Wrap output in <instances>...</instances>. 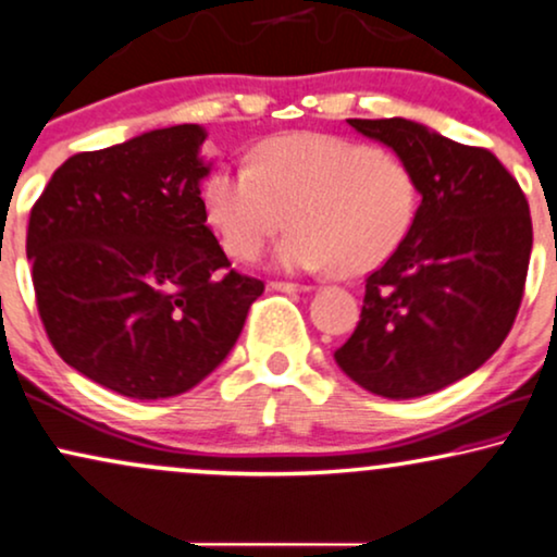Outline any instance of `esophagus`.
Masks as SVG:
<instances>
[{
	"mask_svg": "<svg viewBox=\"0 0 557 557\" xmlns=\"http://www.w3.org/2000/svg\"><path fill=\"white\" fill-rule=\"evenodd\" d=\"M273 292H286V294H294V292H309V286L305 284H292V281H271L269 284Z\"/></svg>",
	"mask_w": 557,
	"mask_h": 557,
	"instance_id": "obj_1",
	"label": "esophagus"
}]
</instances>
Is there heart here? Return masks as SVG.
<instances>
[{"mask_svg":"<svg viewBox=\"0 0 557 557\" xmlns=\"http://www.w3.org/2000/svg\"><path fill=\"white\" fill-rule=\"evenodd\" d=\"M205 212L233 258L250 261L288 222L276 261L363 276L407 240L420 212V182L404 158L337 135H278L250 165H220L207 178Z\"/></svg>","mask_w":557,"mask_h":557,"instance_id":"obj_1","label":"heart"}]
</instances>
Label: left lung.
Wrapping results in <instances>:
<instances>
[{"label":"left lung","mask_w":557,"mask_h":557,"mask_svg":"<svg viewBox=\"0 0 557 557\" xmlns=\"http://www.w3.org/2000/svg\"><path fill=\"white\" fill-rule=\"evenodd\" d=\"M348 122L414 169L422 205L401 248L366 278L360 322L335 360L366 392L414 399L507 341L530 265V205L486 148L401 117Z\"/></svg>","instance_id":"obj_1"}]
</instances>
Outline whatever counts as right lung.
Wrapping results in <instances>:
<instances>
[{
  "instance_id": "1",
  "label": "right lung",
  "mask_w": 557,
  "mask_h": 557,
  "mask_svg": "<svg viewBox=\"0 0 557 557\" xmlns=\"http://www.w3.org/2000/svg\"><path fill=\"white\" fill-rule=\"evenodd\" d=\"M199 125L71 156L30 209L27 258L58 356L133 399L189 392L225 360L263 281L207 227Z\"/></svg>"
}]
</instances>
